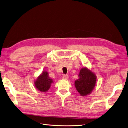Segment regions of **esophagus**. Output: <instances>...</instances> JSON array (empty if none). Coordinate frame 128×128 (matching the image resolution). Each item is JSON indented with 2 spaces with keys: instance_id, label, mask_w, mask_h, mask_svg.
<instances>
[{
  "instance_id": "obj_1",
  "label": "esophagus",
  "mask_w": 128,
  "mask_h": 128,
  "mask_svg": "<svg viewBox=\"0 0 128 128\" xmlns=\"http://www.w3.org/2000/svg\"><path fill=\"white\" fill-rule=\"evenodd\" d=\"M63 78L64 80H68V76L67 75H64L63 76Z\"/></svg>"
}]
</instances>
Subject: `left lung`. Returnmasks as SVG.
<instances>
[{
  "label": "left lung",
  "mask_w": 128,
  "mask_h": 128,
  "mask_svg": "<svg viewBox=\"0 0 128 128\" xmlns=\"http://www.w3.org/2000/svg\"><path fill=\"white\" fill-rule=\"evenodd\" d=\"M79 78L75 81L76 90L82 96L90 94L96 86L97 76L90 70L86 67L81 68L78 75Z\"/></svg>",
  "instance_id": "8db88e82"
}]
</instances>
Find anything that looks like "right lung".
Returning <instances> with one entry per match:
<instances>
[{
    "label": "right lung",
    "instance_id": "add662e5",
    "mask_svg": "<svg viewBox=\"0 0 128 128\" xmlns=\"http://www.w3.org/2000/svg\"><path fill=\"white\" fill-rule=\"evenodd\" d=\"M53 80L48 76V72L44 70L34 81V86L36 90L42 92H46L51 87Z\"/></svg>",
    "mask_w": 128,
    "mask_h": 128
}]
</instances>
